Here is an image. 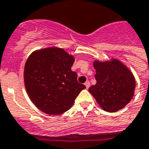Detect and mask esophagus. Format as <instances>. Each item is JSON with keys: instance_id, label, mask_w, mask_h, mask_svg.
Returning a JSON list of instances; mask_svg holds the SVG:
<instances>
[{"instance_id": "obj_1", "label": "esophagus", "mask_w": 149, "mask_h": 149, "mask_svg": "<svg viewBox=\"0 0 149 149\" xmlns=\"http://www.w3.org/2000/svg\"><path fill=\"white\" fill-rule=\"evenodd\" d=\"M84 84H85V86H86V89H88L89 87H90V86H91V84H90V82L89 81H86Z\"/></svg>"}]
</instances>
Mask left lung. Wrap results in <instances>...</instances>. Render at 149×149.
Returning a JSON list of instances; mask_svg holds the SVG:
<instances>
[{"mask_svg":"<svg viewBox=\"0 0 149 149\" xmlns=\"http://www.w3.org/2000/svg\"><path fill=\"white\" fill-rule=\"evenodd\" d=\"M97 84L89 88L104 111L113 113L124 108L134 93L135 78L122 62L115 58L107 61L94 60Z\"/></svg>","mask_w":149,"mask_h":149,"instance_id":"obj_1","label":"left lung"}]
</instances>
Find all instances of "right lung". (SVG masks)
I'll list each match as a JSON object with an SVG mask.
<instances>
[{
	"instance_id": "right-lung-1",
	"label": "right lung",
	"mask_w": 149,
	"mask_h": 149,
	"mask_svg": "<svg viewBox=\"0 0 149 149\" xmlns=\"http://www.w3.org/2000/svg\"><path fill=\"white\" fill-rule=\"evenodd\" d=\"M74 56L61 48L32 52L24 69L27 93L35 106L49 115H59L72 107L84 84L71 70Z\"/></svg>"
}]
</instances>
